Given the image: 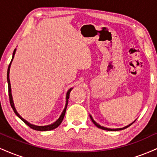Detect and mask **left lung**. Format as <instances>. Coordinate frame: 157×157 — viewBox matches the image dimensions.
<instances>
[{
  "mask_svg": "<svg viewBox=\"0 0 157 157\" xmlns=\"http://www.w3.org/2000/svg\"><path fill=\"white\" fill-rule=\"evenodd\" d=\"M90 118H91V121L93 122V123L95 125L97 126V128H101V129H102V130H105V131H120V130H123V129H125V128H128V127H129V126H131V125H132L133 123H134V122H132V123L131 124H130V125H127V126H125V127H124V128H116V129H111V128H105V127H102V126H101V125H99V124H97L96 122L94 121V120H93V118H92V117L91 116V115H90Z\"/></svg>",
  "mask_w": 157,
  "mask_h": 157,
  "instance_id": "8db88e82",
  "label": "left lung"
}]
</instances>
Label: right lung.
Listing matches in <instances>:
<instances>
[{
    "mask_svg": "<svg viewBox=\"0 0 157 157\" xmlns=\"http://www.w3.org/2000/svg\"><path fill=\"white\" fill-rule=\"evenodd\" d=\"M15 52H16V48L15 50H14L13 52V55H12V60H11L10 65H9V67H8V70H7V82H8V88H9V97H10V105L12 106V109H13L14 112L15 113V114L17 115L18 117L21 119L22 121L24 122L25 124H26L27 125L29 126V127L31 128L32 129H34V130L35 131H51V130H53V129L56 128L58 127L59 125H60V123L62 122L64 118V116H65V113H66V108H67V105H68V98H69V94H70V92H71V91L72 90V89H70L67 92V94H66V106H65V109L63 110V111L62 114L60 115V118L58 119V120H57L55 122H54L53 124H51V125H45V126H37V125H32V124H30L29 122H28L26 121V120H25L24 119L22 118L21 117V115H19V113L17 112V111H16L15 106H14V103H13V100H12V93H11V86H10V66H11V63H12V60H13L14 58V55H15Z\"/></svg>",
    "mask_w": 157,
    "mask_h": 157,
    "instance_id": "right-lung-1",
    "label": "right lung"
}]
</instances>
